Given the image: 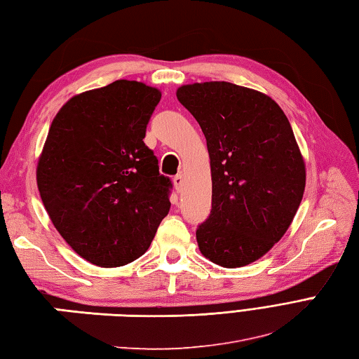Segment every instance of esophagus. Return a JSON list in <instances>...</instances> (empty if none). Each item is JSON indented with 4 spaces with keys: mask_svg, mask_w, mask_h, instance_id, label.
Segmentation results:
<instances>
[{
    "mask_svg": "<svg viewBox=\"0 0 359 359\" xmlns=\"http://www.w3.org/2000/svg\"><path fill=\"white\" fill-rule=\"evenodd\" d=\"M182 175L181 173H178L177 177H173V184H175V189L177 190H181V187H182Z\"/></svg>",
    "mask_w": 359,
    "mask_h": 359,
    "instance_id": "obj_1",
    "label": "esophagus"
}]
</instances>
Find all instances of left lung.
Returning a JSON list of instances; mask_svg holds the SVG:
<instances>
[{
  "label": "left lung",
  "mask_w": 359,
  "mask_h": 359,
  "mask_svg": "<svg viewBox=\"0 0 359 359\" xmlns=\"http://www.w3.org/2000/svg\"><path fill=\"white\" fill-rule=\"evenodd\" d=\"M207 141L212 210L196 230L215 264H252L287 232L306 189V164L292 126L269 95L227 81L178 87Z\"/></svg>",
  "instance_id": "8db88e82"
}]
</instances>
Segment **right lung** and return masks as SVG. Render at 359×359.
Wrapping results in <instances>:
<instances>
[{
  "label": "right lung",
  "instance_id": "right-lung-1",
  "mask_svg": "<svg viewBox=\"0 0 359 359\" xmlns=\"http://www.w3.org/2000/svg\"><path fill=\"white\" fill-rule=\"evenodd\" d=\"M159 100L156 87L118 79L72 97L50 124L39 196L65 241L95 266L138 259L169 213L170 180L142 141Z\"/></svg>",
  "mask_w": 359,
  "mask_h": 359
}]
</instances>
